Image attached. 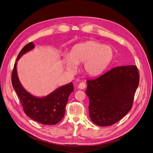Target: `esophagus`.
Returning <instances> with one entry per match:
<instances>
[{
  "mask_svg": "<svg viewBox=\"0 0 153 153\" xmlns=\"http://www.w3.org/2000/svg\"><path fill=\"white\" fill-rule=\"evenodd\" d=\"M86 87V84L85 82H80L79 85H78V88H79L80 89H85Z\"/></svg>",
  "mask_w": 153,
  "mask_h": 153,
  "instance_id": "esophagus-1",
  "label": "esophagus"
}]
</instances>
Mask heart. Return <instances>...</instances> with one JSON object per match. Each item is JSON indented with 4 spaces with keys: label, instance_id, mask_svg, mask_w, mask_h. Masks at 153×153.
<instances>
[{
    "label": "heart",
    "instance_id": "heart-1",
    "mask_svg": "<svg viewBox=\"0 0 153 153\" xmlns=\"http://www.w3.org/2000/svg\"><path fill=\"white\" fill-rule=\"evenodd\" d=\"M112 48L96 41H86L73 47L69 54L62 55V62L66 71L75 72L77 64H83V70L87 75L96 76L102 73L112 61Z\"/></svg>",
    "mask_w": 153,
    "mask_h": 153
}]
</instances>
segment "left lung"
I'll list each match as a JSON object with an SVG mask.
<instances>
[{
	"label": "left lung",
	"instance_id": "left-lung-1",
	"mask_svg": "<svg viewBox=\"0 0 153 153\" xmlns=\"http://www.w3.org/2000/svg\"><path fill=\"white\" fill-rule=\"evenodd\" d=\"M87 83L91 121L100 126H109L131 109L139 73L136 66H118Z\"/></svg>",
	"mask_w": 153,
	"mask_h": 153
}]
</instances>
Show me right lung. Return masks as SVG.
<instances>
[{
  "instance_id": "right-lung-1",
  "label": "right lung",
  "mask_w": 153,
  "mask_h": 153,
  "mask_svg": "<svg viewBox=\"0 0 153 153\" xmlns=\"http://www.w3.org/2000/svg\"><path fill=\"white\" fill-rule=\"evenodd\" d=\"M34 48L32 42L25 45L18 55L11 75L13 87L27 116L39 123L54 125L64 117L69 96L74 91L73 83L59 87L47 96L36 97L27 92L21 84L16 70L17 61L23 55Z\"/></svg>"
}]
</instances>
